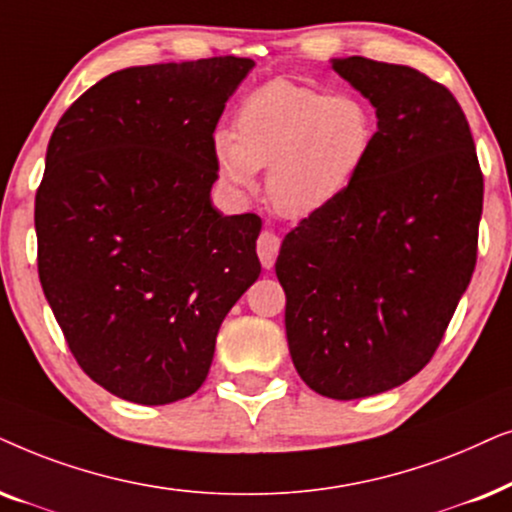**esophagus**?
<instances>
[{
	"label": "esophagus",
	"mask_w": 512,
	"mask_h": 512,
	"mask_svg": "<svg viewBox=\"0 0 512 512\" xmlns=\"http://www.w3.org/2000/svg\"><path fill=\"white\" fill-rule=\"evenodd\" d=\"M278 250H281V238H278L274 231L264 229L260 238H257V255H260V262H262L264 269L274 267Z\"/></svg>",
	"instance_id": "esophagus-1"
}]
</instances>
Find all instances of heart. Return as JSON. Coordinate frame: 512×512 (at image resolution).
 Returning a JSON list of instances; mask_svg holds the SVG:
<instances>
[{"instance_id":"heart-1","label":"heart","mask_w":512,"mask_h":512,"mask_svg":"<svg viewBox=\"0 0 512 512\" xmlns=\"http://www.w3.org/2000/svg\"><path fill=\"white\" fill-rule=\"evenodd\" d=\"M377 142V117L356 93L276 79L255 88L217 131L215 161L231 187L255 185L267 168V196L278 213L311 217L342 199Z\"/></svg>"}]
</instances>
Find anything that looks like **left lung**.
I'll return each mask as SVG.
<instances>
[{
	"mask_svg": "<svg viewBox=\"0 0 512 512\" xmlns=\"http://www.w3.org/2000/svg\"><path fill=\"white\" fill-rule=\"evenodd\" d=\"M332 70L377 109L349 192L283 238L276 276L299 377L335 400L384 393L426 367L478 260L482 170L466 114L407 65L351 56Z\"/></svg>",
	"mask_w": 512,
	"mask_h": 512,
	"instance_id": "left-lung-1",
	"label": "left lung"
}]
</instances>
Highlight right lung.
Listing matches in <instances>:
<instances>
[{
	"label": "right lung",
	"mask_w": 512,
	"mask_h": 512,
	"mask_svg": "<svg viewBox=\"0 0 512 512\" xmlns=\"http://www.w3.org/2000/svg\"><path fill=\"white\" fill-rule=\"evenodd\" d=\"M255 67H128L60 117L34 199L44 295L81 370L117 398L196 393L222 320L260 276L255 213L222 215L213 133Z\"/></svg>",
	"instance_id": "1"
}]
</instances>
